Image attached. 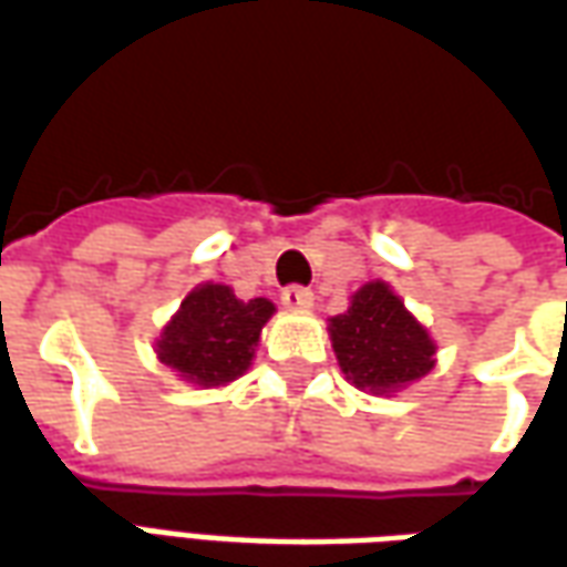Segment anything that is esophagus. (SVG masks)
<instances>
[{"mask_svg":"<svg viewBox=\"0 0 567 567\" xmlns=\"http://www.w3.org/2000/svg\"><path fill=\"white\" fill-rule=\"evenodd\" d=\"M280 302H284L287 311H311L315 292L305 290V287H287V290L280 292Z\"/></svg>","mask_w":567,"mask_h":567,"instance_id":"1","label":"esophagus"}]
</instances>
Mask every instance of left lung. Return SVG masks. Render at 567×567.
I'll list each match as a JSON object with an SVG mask.
<instances>
[{
  "mask_svg": "<svg viewBox=\"0 0 567 567\" xmlns=\"http://www.w3.org/2000/svg\"><path fill=\"white\" fill-rule=\"evenodd\" d=\"M327 329L344 379L360 391L391 396L436 367V341L384 280L363 284Z\"/></svg>",
  "mask_w": 567,
  "mask_h": 567,
  "instance_id": "8db88e82",
  "label": "left lung"
}]
</instances>
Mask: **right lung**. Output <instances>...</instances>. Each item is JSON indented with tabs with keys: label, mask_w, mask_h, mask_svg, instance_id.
Returning <instances> with one entry per match:
<instances>
[{
	"label": "right lung",
	"mask_w": 567,
	"mask_h": 567,
	"mask_svg": "<svg viewBox=\"0 0 567 567\" xmlns=\"http://www.w3.org/2000/svg\"><path fill=\"white\" fill-rule=\"evenodd\" d=\"M271 315L268 299L244 302L226 284H198L155 339V354L179 381L219 388L250 369Z\"/></svg>",
	"instance_id": "1"
}]
</instances>
